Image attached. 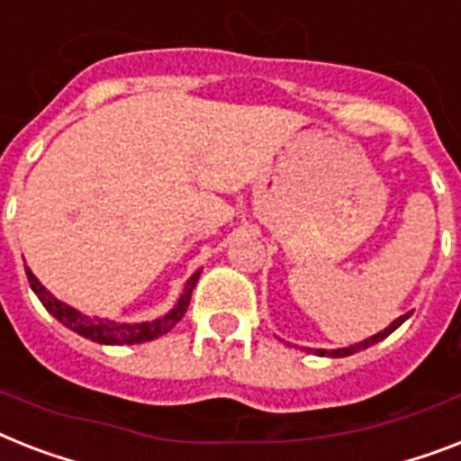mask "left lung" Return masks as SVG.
I'll list each match as a JSON object with an SVG mask.
<instances>
[{
    "label": "left lung",
    "mask_w": 461,
    "mask_h": 461,
    "mask_svg": "<svg viewBox=\"0 0 461 461\" xmlns=\"http://www.w3.org/2000/svg\"><path fill=\"white\" fill-rule=\"evenodd\" d=\"M410 315H412V312H405V315H400L398 320H393L391 324H388V327L384 329V331H379V334L369 336V339L360 340V343H353V346H348V348H336V350H324V348H312V353L320 355V357H348V355L360 353V350H366V348H372L374 343H379V340H384V339H386V336H391L393 331H395V329H398L400 324H402V321L410 320ZM308 350H310V348H308Z\"/></svg>",
    "instance_id": "left-lung-1"
}]
</instances>
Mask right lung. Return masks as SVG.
<instances>
[{
  "instance_id": "1",
  "label": "right lung",
  "mask_w": 461,
  "mask_h": 461,
  "mask_svg": "<svg viewBox=\"0 0 461 461\" xmlns=\"http://www.w3.org/2000/svg\"><path fill=\"white\" fill-rule=\"evenodd\" d=\"M25 275H28L30 289L35 291L37 298L42 301L44 308L49 310V315H54L56 320L61 321L63 327H68L75 334L85 336V339L101 343V346H134V343H144V340H153L158 336L167 334L175 324H177L182 317H185L186 308H189V298H192V291L196 286L198 276H201V269H196L185 284V291L177 298V303L167 310L163 317H156V320L149 321H115L108 320V317H95L85 315L80 310L70 308L68 303L59 301L54 294H49L44 289L40 279H37L30 267H25Z\"/></svg>"
}]
</instances>
